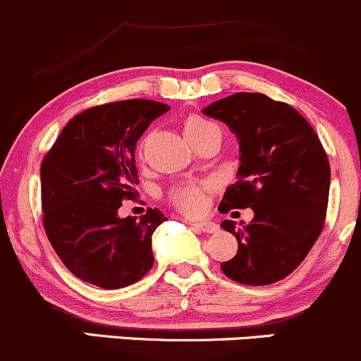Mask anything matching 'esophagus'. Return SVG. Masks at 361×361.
Instances as JSON below:
<instances>
[{
    "label": "esophagus",
    "mask_w": 361,
    "mask_h": 361,
    "mask_svg": "<svg viewBox=\"0 0 361 361\" xmlns=\"http://www.w3.org/2000/svg\"><path fill=\"white\" fill-rule=\"evenodd\" d=\"M192 226L202 233H216L219 229L217 224L212 223V221H195V223H192Z\"/></svg>",
    "instance_id": "34e87169"
}]
</instances>
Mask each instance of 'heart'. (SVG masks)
<instances>
[{
    "instance_id": "1",
    "label": "heart",
    "mask_w": 361,
    "mask_h": 361,
    "mask_svg": "<svg viewBox=\"0 0 361 361\" xmlns=\"http://www.w3.org/2000/svg\"><path fill=\"white\" fill-rule=\"evenodd\" d=\"M183 132L192 145H195L197 142L204 140V138L207 137H221L219 126L214 121L207 120V118L200 116V114H190V116L185 118ZM205 190H207V187L202 183L180 185V187L171 190L169 200H171L180 211L187 214H197L200 212L205 205Z\"/></svg>"
}]
</instances>
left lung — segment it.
I'll list each match as a JSON object with an SVG mask.
<instances>
[{"mask_svg":"<svg viewBox=\"0 0 361 361\" xmlns=\"http://www.w3.org/2000/svg\"><path fill=\"white\" fill-rule=\"evenodd\" d=\"M205 116L226 123L238 138V181L226 188L219 211H253L252 223L221 228L238 240V252L221 271L248 286L290 276L324 228L331 185L327 154L302 114L259 92L219 99Z\"/></svg>","mask_w":361,"mask_h":361,"instance_id":"8db88e82","label":"left lung"}]
</instances>
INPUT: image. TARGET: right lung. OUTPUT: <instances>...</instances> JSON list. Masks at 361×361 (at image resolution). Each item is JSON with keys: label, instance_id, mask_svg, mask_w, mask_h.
I'll use <instances>...</instances> for the list:
<instances>
[{"label": "right lung", "instance_id": "right-lung-1", "mask_svg": "<svg viewBox=\"0 0 361 361\" xmlns=\"http://www.w3.org/2000/svg\"><path fill=\"white\" fill-rule=\"evenodd\" d=\"M168 104L149 99L85 109L66 123L41 164L42 223L66 269L85 283L118 290L137 283L154 264L152 233L168 217L147 209L118 216L135 197L138 138Z\"/></svg>", "mask_w": 361, "mask_h": 361}]
</instances>
